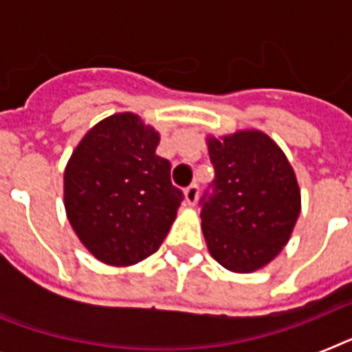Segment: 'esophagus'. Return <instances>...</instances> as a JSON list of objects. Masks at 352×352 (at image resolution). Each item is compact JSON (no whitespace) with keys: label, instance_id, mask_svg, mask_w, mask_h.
I'll return each instance as SVG.
<instances>
[{"label":"esophagus","instance_id":"obj_1","mask_svg":"<svg viewBox=\"0 0 352 352\" xmlns=\"http://www.w3.org/2000/svg\"><path fill=\"white\" fill-rule=\"evenodd\" d=\"M199 199V186L197 184H192V186H188L184 190V201H186L188 206H193V204L197 203Z\"/></svg>","mask_w":352,"mask_h":352}]
</instances>
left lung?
<instances>
[{
    "label": "left lung",
    "mask_w": 352,
    "mask_h": 352,
    "mask_svg": "<svg viewBox=\"0 0 352 352\" xmlns=\"http://www.w3.org/2000/svg\"><path fill=\"white\" fill-rule=\"evenodd\" d=\"M214 190L201 199L208 252L226 270L256 272L289 243L301 192L287 155L267 133L239 129L206 137Z\"/></svg>",
    "instance_id": "obj_1"
}]
</instances>
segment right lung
Masks as SVG:
<instances>
[{
    "label": "right lung",
    "mask_w": 352,
    "mask_h": 352,
    "mask_svg": "<svg viewBox=\"0 0 352 352\" xmlns=\"http://www.w3.org/2000/svg\"><path fill=\"white\" fill-rule=\"evenodd\" d=\"M159 131L135 113L91 127L63 171L65 214L82 245L111 267L137 265L159 250L181 206L171 164L155 153Z\"/></svg>",
    "instance_id": "add662e5"
}]
</instances>
